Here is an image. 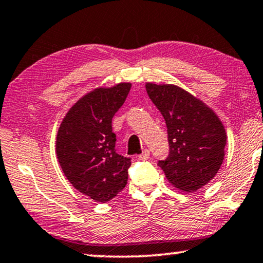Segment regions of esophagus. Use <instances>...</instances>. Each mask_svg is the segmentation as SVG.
<instances>
[{
	"label": "esophagus",
	"mask_w": 263,
	"mask_h": 263,
	"mask_svg": "<svg viewBox=\"0 0 263 263\" xmlns=\"http://www.w3.org/2000/svg\"><path fill=\"white\" fill-rule=\"evenodd\" d=\"M149 157H151L149 151H148V149H144V151H143V153L141 154L140 157H139V159H140V160H142V161H144V160H148V159H149Z\"/></svg>",
	"instance_id": "obj_1"
}]
</instances>
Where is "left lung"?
<instances>
[{
  "instance_id": "left-lung-1",
  "label": "left lung",
  "mask_w": 263,
  "mask_h": 263,
  "mask_svg": "<svg viewBox=\"0 0 263 263\" xmlns=\"http://www.w3.org/2000/svg\"><path fill=\"white\" fill-rule=\"evenodd\" d=\"M146 90L165 119L168 134L170 154L158 165L177 189L195 192L222 166L226 129L208 105L181 87L147 83Z\"/></svg>"
}]
</instances>
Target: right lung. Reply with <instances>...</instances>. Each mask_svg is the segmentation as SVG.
<instances>
[{
    "label": "right lung",
    "mask_w": 263,
    "mask_h": 263,
    "mask_svg": "<svg viewBox=\"0 0 263 263\" xmlns=\"http://www.w3.org/2000/svg\"><path fill=\"white\" fill-rule=\"evenodd\" d=\"M130 83L100 87L68 110L57 135V157L72 186L105 203L127 185L129 158L117 154L111 120L127 98Z\"/></svg>",
    "instance_id": "right-lung-1"
}]
</instances>
